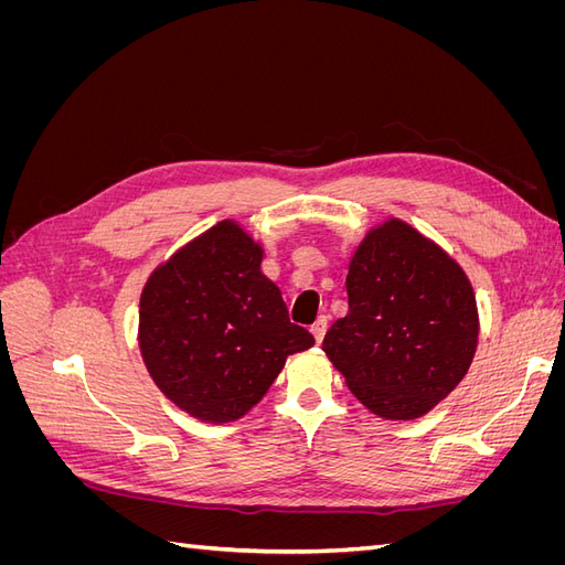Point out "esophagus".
<instances>
[{
	"label": "esophagus",
	"mask_w": 565,
	"mask_h": 565,
	"mask_svg": "<svg viewBox=\"0 0 565 565\" xmlns=\"http://www.w3.org/2000/svg\"><path fill=\"white\" fill-rule=\"evenodd\" d=\"M311 332H313V337H316V341L320 344L322 341V337H324V332H328V318L324 316H320L316 322H313V328H311Z\"/></svg>",
	"instance_id": "34e87169"
}]
</instances>
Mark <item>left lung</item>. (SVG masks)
<instances>
[{
	"label": "left lung",
	"mask_w": 565,
	"mask_h": 565,
	"mask_svg": "<svg viewBox=\"0 0 565 565\" xmlns=\"http://www.w3.org/2000/svg\"><path fill=\"white\" fill-rule=\"evenodd\" d=\"M349 313L322 351L374 415L415 419L465 377L478 341L473 289L450 256L398 218L353 254Z\"/></svg>",
	"instance_id": "left-lung-1"
}]
</instances>
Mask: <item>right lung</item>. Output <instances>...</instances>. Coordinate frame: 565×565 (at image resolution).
I'll use <instances>...</instances> for the list:
<instances>
[{"label": "right lung", "mask_w": 565, "mask_h": 565, "mask_svg": "<svg viewBox=\"0 0 565 565\" xmlns=\"http://www.w3.org/2000/svg\"><path fill=\"white\" fill-rule=\"evenodd\" d=\"M262 256L241 226L221 221L143 287L146 367L164 396L198 419H241L266 396L287 355L316 344L309 330L289 322Z\"/></svg>", "instance_id": "add662e5"}]
</instances>
